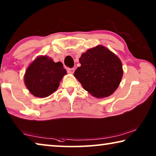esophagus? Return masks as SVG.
<instances>
[{"mask_svg":"<svg viewBox=\"0 0 156 156\" xmlns=\"http://www.w3.org/2000/svg\"><path fill=\"white\" fill-rule=\"evenodd\" d=\"M74 71H75L74 68H67V71L69 73H73Z\"/></svg>","mask_w":156,"mask_h":156,"instance_id":"obj_1","label":"esophagus"}]
</instances>
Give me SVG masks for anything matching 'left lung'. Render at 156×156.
Returning a JSON list of instances; mask_svg holds the SVG:
<instances>
[{"instance_id":"left-lung-1","label":"left lung","mask_w":156,"mask_h":156,"mask_svg":"<svg viewBox=\"0 0 156 156\" xmlns=\"http://www.w3.org/2000/svg\"><path fill=\"white\" fill-rule=\"evenodd\" d=\"M80 63L73 75L91 95L107 97L117 90L123 76L122 64L110 50L103 46L89 49L80 57Z\"/></svg>"}]
</instances>
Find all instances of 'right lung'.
Returning a JSON list of instances; mask_svg holds the SVG:
<instances>
[{"mask_svg":"<svg viewBox=\"0 0 156 156\" xmlns=\"http://www.w3.org/2000/svg\"><path fill=\"white\" fill-rule=\"evenodd\" d=\"M66 73V69L60 62H54L48 57L41 56L27 69L25 83L32 94L44 98L57 90Z\"/></svg>","mask_w":156,"mask_h":156,"instance_id":"add662e5","label":"right lung"}]
</instances>
